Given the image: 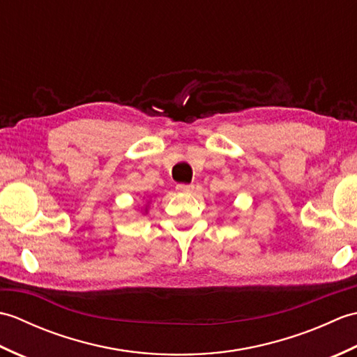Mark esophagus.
<instances>
[{
	"mask_svg": "<svg viewBox=\"0 0 357 357\" xmlns=\"http://www.w3.org/2000/svg\"><path fill=\"white\" fill-rule=\"evenodd\" d=\"M176 190L181 193H192L195 190V185L193 184H178Z\"/></svg>",
	"mask_w": 357,
	"mask_h": 357,
	"instance_id": "obj_1",
	"label": "esophagus"
}]
</instances>
